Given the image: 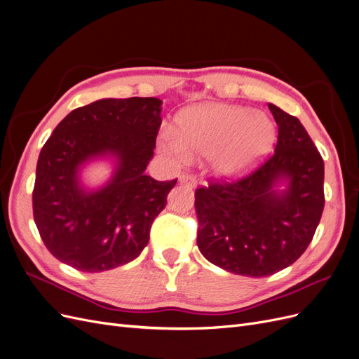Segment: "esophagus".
<instances>
[{"instance_id": "obj_1", "label": "esophagus", "mask_w": 359, "mask_h": 359, "mask_svg": "<svg viewBox=\"0 0 359 359\" xmlns=\"http://www.w3.org/2000/svg\"><path fill=\"white\" fill-rule=\"evenodd\" d=\"M180 182L186 184V186H189V187H196L198 178H196V175H193V173H182V175L180 177Z\"/></svg>"}]
</instances>
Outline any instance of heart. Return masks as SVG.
Returning a JSON list of instances; mask_svg holds the SVG:
<instances>
[{
  "instance_id": "heart-1",
  "label": "heart",
  "mask_w": 359,
  "mask_h": 359,
  "mask_svg": "<svg viewBox=\"0 0 359 359\" xmlns=\"http://www.w3.org/2000/svg\"><path fill=\"white\" fill-rule=\"evenodd\" d=\"M180 137L168 132L165 147L180 157H212L220 175H238L265 157L276 139L274 124L260 112L232 104H203L180 116Z\"/></svg>"
}]
</instances>
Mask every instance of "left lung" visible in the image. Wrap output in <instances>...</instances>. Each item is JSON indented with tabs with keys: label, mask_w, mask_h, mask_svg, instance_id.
I'll return each mask as SVG.
<instances>
[{
	"label": "left lung",
	"mask_w": 359,
	"mask_h": 359,
	"mask_svg": "<svg viewBox=\"0 0 359 359\" xmlns=\"http://www.w3.org/2000/svg\"><path fill=\"white\" fill-rule=\"evenodd\" d=\"M278 126L274 154L247 175L210 178L194 191L198 247L229 273L266 277L306 252L325 205L323 158L299 119L268 104ZM281 177L290 187L272 190Z\"/></svg>",
	"instance_id": "1"
}]
</instances>
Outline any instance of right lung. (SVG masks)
Masks as SVG:
<instances>
[{"label": "right lung", "mask_w": 359, "mask_h": 359, "mask_svg": "<svg viewBox=\"0 0 359 359\" xmlns=\"http://www.w3.org/2000/svg\"><path fill=\"white\" fill-rule=\"evenodd\" d=\"M154 97L103 99L72 111L43 145L32 190V214L46 248L83 273L132 262L149 241L177 180L145 175L161 126ZM118 157L111 182L86 194L77 184L83 161Z\"/></svg>", "instance_id": "right-lung-1"}]
</instances>
